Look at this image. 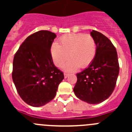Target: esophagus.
<instances>
[{"instance_id":"esophagus-1","label":"esophagus","mask_w":132,"mask_h":132,"mask_svg":"<svg viewBox=\"0 0 132 132\" xmlns=\"http://www.w3.org/2000/svg\"><path fill=\"white\" fill-rule=\"evenodd\" d=\"M68 76H69V73H64V77L67 78V77Z\"/></svg>"}]
</instances>
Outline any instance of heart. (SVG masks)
Instances as JSON below:
<instances>
[{
    "label": "heart",
    "mask_w": 132,
    "mask_h": 132,
    "mask_svg": "<svg viewBox=\"0 0 132 132\" xmlns=\"http://www.w3.org/2000/svg\"><path fill=\"white\" fill-rule=\"evenodd\" d=\"M96 43L91 35L69 34L59 38L57 44L51 47V55L53 63L57 67L63 65L66 71H74L79 67L84 68L94 60L96 53Z\"/></svg>",
    "instance_id": "1"
}]
</instances>
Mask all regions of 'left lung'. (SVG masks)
Returning a JSON list of instances; mask_svg holds the SVG:
<instances>
[{
	"mask_svg": "<svg viewBox=\"0 0 132 132\" xmlns=\"http://www.w3.org/2000/svg\"><path fill=\"white\" fill-rule=\"evenodd\" d=\"M90 35L96 41V55L87 69L77 74L73 91L81 101L96 104L106 100L113 93L120 67L117 52L111 41L95 30Z\"/></svg>",
	"mask_w": 132,
	"mask_h": 132,
	"instance_id": "obj_1",
	"label": "left lung"
}]
</instances>
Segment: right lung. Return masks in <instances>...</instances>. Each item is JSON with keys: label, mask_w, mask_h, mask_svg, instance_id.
Listing matches in <instances>:
<instances>
[{"label": "right lung", "mask_w": 132, "mask_h": 132, "mask_svg": "<svg viewBox=\"0 0 132 132\" xmlns=\"http://www.w3.org/2000/svg\"><path fill=\"white\" fill-rule=\"evenodd\" d=\"M55 38L47 30L37 31L24 40L14 57L12 80L21 98L31 106H42L53 100L64 79L50 52Z\"/></svg>", "instance_id": "right-lung-1"}]
</instances>
